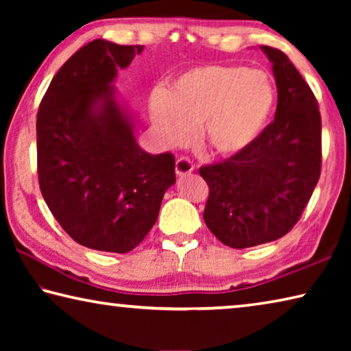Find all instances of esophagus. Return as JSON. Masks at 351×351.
I'll return each instance as SVG.
<instances>
[{"label": "esophagus", "instance_id": "obj_1", "mask_svg": "<svg viewBox=\"0 0 351 351\" xmlns=\"http://www.w3.org/2000/svg\"><path fill=\"white\" fill-rule=\"evenodd\" d=\"M195 170V164L193 161H190L189 158H180L176 161V175L178 176H186L189 173H192Z\"/></svg>", "mask_w": 351, "mask_h": 351}]
</instances>
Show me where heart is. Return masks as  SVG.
<instances>
[{
    "instance_id": "1",
    "label": "heart",
    "mask_w": 351,
    "mask_h": 351,
    "mask_svg": "<svg viewBox=\"0 0 351 351\" xmlns=\"http://www.w3.org/2000/svg\"><path fill=\"white\" fill-rule=\"evenodd\" d=\"M274 90L261 71L206 64L171 80L150 96V114L165 145L181 147L201 125L212 153L232 156L251 147L266 127Z\"/></svg>"
}]
</instances>
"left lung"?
<instances>
[{
	"label": "left lung",
	"instance_id": "8db88e82",
	"mask_svg": "<svg viewBox=\"0 0 351 351\" xmlns=\"http://www.w3.org/2000/svg\"><path fill=\"white\" fill-rule=\"evenodd\" d=\"M261 49L276 77L274 121L246 150L199 169L209 186L204 221L219 241L235 249L287 235L322 167V121L310 85L282 51Z\"/></svg>",
	"mask_w": 351,
	"mask_h": 351
}]
</instances>
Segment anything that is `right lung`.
<instances>
[{
    "instance_id": "add662e5",
    "label": "right lung",
    "mask_w": 351,
    "mask_h": 351,
    "mask_svg": "<svg viewBox=\"0 0 351 351\" xmlns=\"http://www.w3.org/2000/svg\"><path fill=\"white\" fill-rule=\"evenodd\" d=\"M142 49L100 38L82 46L58 69L37 112L41 195L64 232L96 251L138 246L175 184V156L142 150L110 85Z\"/></svg>"
}]
</instances>
